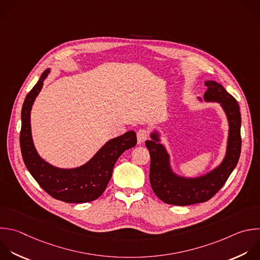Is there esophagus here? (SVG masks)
I'll return each instance as SVG.
<instances>
[{"mask_svg":"<svg viewBox=\"0 0 260 260\" xmlns=\"http://www.w3.org/2000/svg\"><path fill=\"white\" fill-rule=\"evenodd\" d=\"M137 137H138V143H139V144H142V143H144L146 140H148V138H149V133H148L147 129L141 128V129L138 131Z\"/></svg>","mask_w":260,"mask_h":260,"instance_id":"34e87169","label":"esophagus"}]
</instances>
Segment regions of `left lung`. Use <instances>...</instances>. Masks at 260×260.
Masks as SVG:
<instances>
[{"instance_id":"left-lung-1","label":"left lung","mask_w":260,"mask_h":260,"mask_svg":"<svg viewBox=\"0 0 260 260\" xmlns=\"http://www.w3.org/2000/svg\"><path fill=\"white\" fill-rule=\"evenodd\" d=\"M207 91L204 94L206 102H218L224 110L230 129L225 156L215 169L209 174L195 179L179 177L172 172L169 165V155L159 143L157 132L151 134V141H146V147L151 157L150 184L156 196L171 205H192L211 199L225 184L235 169L241 154V113L237 100L216 81H205Z\"/></svg>"}]
</instances>
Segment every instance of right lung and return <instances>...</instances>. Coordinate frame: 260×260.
<instances>
[{"label": "right lung", "instance_id": "add662e5", "mask_svg": "<svg viewBox=\"0 0 260 260\" xmlns=\"http://www.w3.org/2000/svg\"><path fill=\"white\" fill-rule=\"evenodd\" d=\"M49 71L47 69L43 72L22 106L20 149L24 164L41 188L53 198L66 203L94 201L105 191L119 156L136 146V133L131 131L108 141L88 163L76 168L62 169L43 160L31 138L30 110Z\"/></svg>", "mask_w": 260, "mask_h": 260}]
</instances>
